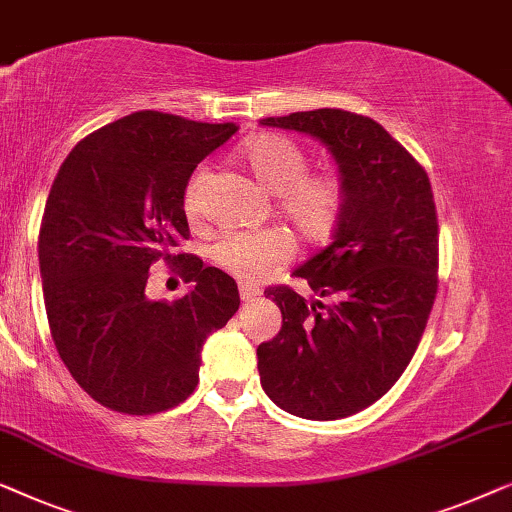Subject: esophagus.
Segmentation results:
<instances>
[{
	"mask_svg": "<svg viewBox=\"0 0 512 512\" xmlns=\"http://www.w3.org/2000/svg\"><path fill=\"white\" fill-rule=\"evenodd\" d=\"M239 294L243 301H253L257 299L259 294H262V290H259L257 285H250V283H239Z\"/></svg>",
	"mask_w": 512,
	"mask_h": 512,
	"instance_id": "1",
	"label": "esophagus"
}]
</instances>
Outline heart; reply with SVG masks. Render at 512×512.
Segmentation results:
<instances>
[{"label": "heart", "instance_id": "1", "mask_svg": "<svg viewBox=\"0 0 512 512\" xmlns=\"http://www.w3.org/2000/svg\"><path fill=\"white\" fill-rule=\"evenodd\" d=\"M241 160L266 192L276 194V211L301 241L322 243L336 232L343 218L348 185L341 171H308V153L297 141L280 134H262L248 141ZM206 169L190 176L183 192V208L197 218ZM290 236L280 229L229 232L213 243L211 257L222 269L243 280H262L278 264L292 257Z\"/></svg>", "mask_w": 512, "mask_h": 512}]
</instances>
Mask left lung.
<instances>
[{
	"instance_id": "1",
	"label": "left lung",
	"mask_w": 512,
	"mask_h": 512,
	"mask_svg": "<svg viewBox=\"0 0 512 512\" xmlns=\"http://www.w3.org/2000/svg\"><path fill=\"white\" fill-rule=\"evenodd\" d=\"M311 134L348 185L334 241L294 271L318 297L287 285L264 294L283 327L257 348L264 392L306 420L355 415L406 371L438 292V218L427 171L383 125L341 109L264 118Z\"/></svg>"
}]
</instances>
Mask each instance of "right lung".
<instances>
[{"mask_svg": "<svg viewBox=\"0 0 512 512\" xmlns=\"http://www.w3.org/2000/svg\"><path fill=\"white\" fill-rule=\"evenodd\" d=\"M236 129L139 111L78 141L57 171L39 232L48 325L71 378L106 408L183 403L206 336L239 311L234 278L178 250L190 236L185 185ZM157 261L193 285L185 298L147 297Z\"/></svg>", "mask_w": 512, "mask_h": 512, "instance_id": "right-lung-1", "label": "right lung"}]
</instances>
